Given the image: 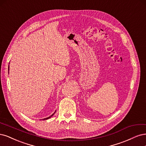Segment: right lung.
I'll return each instance as SVG.
<instances>
[{
    "label": "right lung",
    "mask_w": 146,
    "mask_h": 146,
    "mask_svg": "<svg viewBox=\"0 0 146 146\" xmlns=\"http://www.w3.org/2000/svg\"><path fill=\"white\" fill-rule=\"evenodd\" d=\"M54 113H55V112H54ZM54 113H53V115H51L50 116H49V117H46V118H44V119H43V120H46V119H49L50 117H51V116H53V115L54 114Z\"/></svg>",
    "instance_id": "right-lung-1"
}]
</instances>
